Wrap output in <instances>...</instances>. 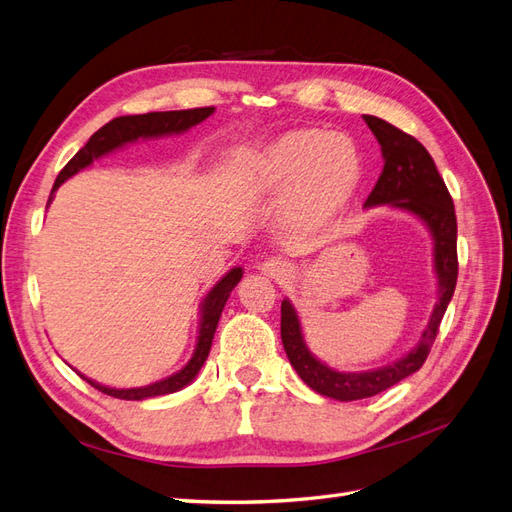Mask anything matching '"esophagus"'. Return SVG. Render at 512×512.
Masks as SVG:
<instances>
[{
  "label": "esophagus",
  "mask_w": 512,
  "mask_h": 512,
  "mask_svg": "<svg viewBox=\"0 0 512 512\" xmlns=\"http://www.w3.org/2000/svg\"><path fill=\"white\" fill-rule=\"evenodd\" d=\"M262 273L271 277V280H288L292 275V265L284 258H269L262 262Z\"/></svg>",
  "instance_id": "obj_1"
}]
</instances>
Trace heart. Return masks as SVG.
I'll return each instance as SVG.
<instances>
[{
	"mask_svg": "<svg viewBox=\"0 0 512 512\" xmlns=\"http://www.w3.org/2000/svg\"><path fill=\"white\" fill-rule=\"evenodd\" d=\"M363 158L348 134L290 130L247 153L239 183L247 196L282 194L284 215L297 228H314L342 209L359 188Z\"/></svg>",
	"mask_w": 512,
	"mask_h": 512,
	"instance_id": "1",
	"label": "heart"
}]
</instances>
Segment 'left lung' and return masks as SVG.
I'll return each instance as SVG.
<instances>
[{
  "label": "left lung",
  "instance_id": "obj_1",
  "mask_svg": "<svg viewBox=\"0 0 512 512\" xmlns=\"http://www.w3.org/2000/svg\"><path fill=\"white\" fill-rule=\"evenodd\" d=\"M363 119L378 138L384 158V168L374 190L365 200V207L389 205L416 215L427 226L433 239V269H436L438 277V303L433 307L429 324L421 339H418V344L401 359L378 369L337 371L327 363L318 361L309 352L297 309L292 307L288 299H284L282 344L290 365L297 369V374L309 389L339 401L374 397L423 367L433 342H436L446 307L453 299L459 271L455 205L429 151L414 136L391 126L389 121L374 115H363Z\"/></svg>",
  "mask_w": 512,
  "mask_h": 512
}]
</instances>
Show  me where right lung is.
Listing matches in <instances>:
<instances>
[{"label": "right lung", "instance_id": "1", "mask_svg": "<svg viewBox=\"0 0 512 512\" xmlns=\"http://www.w3.org/2000/svg\"><path fill=\"white\" fill-rule=\"evenodd\" d=\"M213 111H215L213 106H205V108H188V111L126 115V117H117L113 121H108L106 126H102L94 136H91L87 145L76 151V156L64 168H61V173L57 175L55 185L51 190V198L61 183L79 173V170L87 168L94 160L106 156V153H111L128 143H136L138 138H160V136H170V134H183L185 130L194 128L196 123L205 121L209 115H213ZM51 198H49V203H51ZM241 277H243L241 267L230 269L222 277V280L209 290L203 303H200L198 342H196L192 359L185 363V367H181L177 374L168 376L160 382L147 384V386H136V389H111V386L98 384L94 380L85 378L83 374H81V378H85L91 386H94V389L102 391L104 395H111L117 399H128V401H141V399L160 397V395L181 391L183 386H188L196 378L200 367L205 365L209 350H211L215 329H218V322L222 316V309L230 297L232 288L241 282Z\"/></svg>", "mask_w": 512, "mask_h": 512}]
</instances>
